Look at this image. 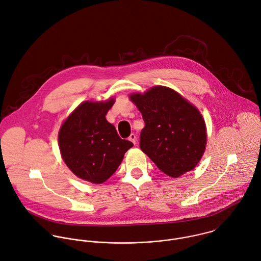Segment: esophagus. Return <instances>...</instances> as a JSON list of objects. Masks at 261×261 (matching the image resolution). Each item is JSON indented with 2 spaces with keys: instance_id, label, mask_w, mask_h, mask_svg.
Masks as SVG:
<instances>
[{
  "instance_id": "esophagus-1",
  "label": "esophagus",
  "mask_w": 261,
  "mask_h": 261,
  "mask_svg": "<svg viewBox=\"0 0 261 261\" xmlns=\"http://www.w3.org/2000/svg\"><path fill=\"white\" fill-rule=\"evenodd\" d=\"M128 140H129L132 143H134V145H136V142H137V136H136L135 134H132V135L129 136Z\"/></svg>"
}]
</instances>
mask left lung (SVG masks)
Returning <instances> with one entry per match:
<instances>
[{
	"label": "left lung",
	"mask_w": 261,
	"mask_h": 261,
	"mask_svg": "<svg viewBox=\"0 0 261 261\" xmlns=\"http://www.w3.org/2000/svg\"><path fill=\"white\" fill-rule=\"evenodd\" d=\"M130 99L142 112L141 149L165 174L177 178L193 170L206 147V126L199 111L175 90L155 86Z\"/></svg>",
	"instance_id": "8db88e82"
}]
</instances>
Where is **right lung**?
Returning <instances> with one entry per match:
<instances>
[{
	"label": "right lung",
	"mask_w": 261,
	"mask_h": 261,
	"mask_svg": "<svg viewBox=\"0 0 261 261\" xmlns=\"http://www.w3.org/2000/svg\"><path fill=\"white\" fill-rule=\"evenodd\" d=\"M114 100L81 103L59 132V148L67 167L85 181L106 182L134 144L122 140L106 115Z\"/></svg>",
	"instance_id": "1"
}]
</instances>
